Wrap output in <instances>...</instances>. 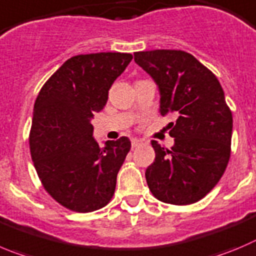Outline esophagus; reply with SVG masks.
<instances>
[{
    "label": "esophagus",
    "mask_w": 256,
    "mask_h": 256,
    "mask_svg": "<svg viewBox=\"0 0 256 256\" xmlns=\"http://www.w3.org/2000/svg\"><path fill=\"white\" fill-rule=\"evenodd\" d=\"M140 144H142V140H137V138L132 140V147H138V146Z\"/></svg>",
    "instance_id": "esophagus-1"
}]
</instances>
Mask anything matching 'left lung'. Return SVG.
Wrapping results in <instances>:
<instances>
[{
    "mask_svg": "<svg viewBox=\"0 0 256 256\" xmlns=\"http://www.w3.org/2000/svg\"><path fill=\"white\" fill-rule=\"evenodd\" d=\"M134 62L157 84L160 113L176 118L168 124L171 150L150 142L156 158L146 170L148 187L162 202H197L220 181L230 158L232 114L222 88L184 51H138Z\"/></svg>",
    "mask_w": 256,
    "mask_h": 256,
    "instance_id": "8db88e82",
    "label": "left lung"
}]
</instances>
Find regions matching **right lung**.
Returning a JSON list of instances; mask_svg holds the SVG:
<instances>
[{
    "label": "right lung",
    "mask_w": 256,
    "mask_h": 256,
    "mask_svg": "<svg viewBox=\"0 0 256 256\" xmlns=\"http://www.w3.org/2000/svg\"><path fill=\"white\" fill-rule=\"evenodd\" d=\"M132 59L126 52L70 58L36 98L31 157L46 191L70 210L92 212L113 197L130 140L122 137L100 147L92 119L106 106L112 84Z\"/></svg>",
    "instance_id": "add662e5"
}]
</instances>
